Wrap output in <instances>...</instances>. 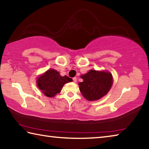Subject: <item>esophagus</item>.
Returning <instances> with one entry per match:
<instances>
[{"mask_svg":"<svg viewBox=\"0 0 149 149\" xmlns=\"http://www.w3.org/2000/svg\"><path fill=\"white\" fill-rule=\"evenodd\" d=\"M73 81H74V82H75V83H76L77 82V77H74L73 78Z\"/></svg>","mask_w":149,"mask_h":149,"instance_id":"esophagus-1","label":"esophagus"}]
</instances>
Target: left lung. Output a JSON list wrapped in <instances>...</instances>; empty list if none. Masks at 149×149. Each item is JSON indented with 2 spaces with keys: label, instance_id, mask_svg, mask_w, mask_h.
<instances>
[{
  "label": "left lung",
  "instance_id": "8db88e82",
  "mask_svg": "<svg viewBox=\"0 0 149 149\" xmlns=\"http://www.w3.org/2000/svg\"><path fill=\"white\" fill-rule=\"evenodd\" d=\"M83 82L79 83V90L83 97L88 101H95L105 96L111 88L113 81L109 72L89 70L81 75Z\"/></svg>",
  "mask_w": 149,
  "mask_h": 149
}]
</instances>
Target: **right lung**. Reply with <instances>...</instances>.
Here are the masks:
<instances>
[{"label":"right lung","mask_w":149,"mask_h":149,"mask_svg":"<svg viewBox=\"0 0 149 149\" xmlns=\"http://www.w3.org/2000/svg\"><path fill=\"white\" fill-rule=\"evenodd\" d=\"M37 85L43 94L47 97H55L60 93L64 84L72 82V79L66 75L61 76L55 70H48L38 77Z\"/></svg>","instance_id":"add662e5"}]
</instances>
